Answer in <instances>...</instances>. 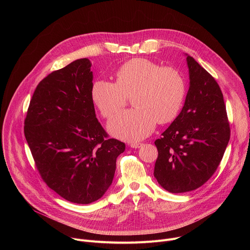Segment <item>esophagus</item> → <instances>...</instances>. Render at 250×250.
<instances>
[{"label":"esophagus","mask_w":250,"mask_h":250,"mask_svg":"<svg viewBox=\"0 0 250 250\" xmlns=\"http://www.w3.org/2000/svg\"><path fill=\"white\" fill-rule=\"evenodd\" d=\"M129 146L131 148H139L142 146V144L141 142H131V144H129Z\"/></svg>","instance_id":"1"}]
</instances>
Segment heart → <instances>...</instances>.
<instances>
[{
	"instance_id": "heart-1",
	"label": "heart",
	"mask_w": 250,
	"mask_h": 250,
	"mask_svg": "<svg viewBox=\"0 0 250 250\" xmlns=\"http://www.w3.org/2000/svg\"><path fill=\"white\" fill-rule=\"evenodd\" d=\"M187 94L183 74L173 67L135 58L116 72V83L98 79L91 86V98L103 117L110 119L131 98L135 109L118 114L108 125L109 132L125 141L149 135L159 124L173 122L180 114Z\"/></svg>"
}]
</instances>
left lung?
<instances>
[{"label":"left lung","mask_w":250,"mask_h":250,"mask_svg":"<svg viewBox=\"0 0 250 250\" xmlns=\"http://www.w3.org/2000/svg\"><path fill=\"white\" fill-rule=\"evenodd\" d=\"M186 55L189 90L181 113L155 140L154 177L170 193L193 191L217 170L230 129L224 96L213 77Z\"/></svg>","instance_id":"1"}]
</instances>
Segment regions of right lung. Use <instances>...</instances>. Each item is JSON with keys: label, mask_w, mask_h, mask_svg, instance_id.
I'll return each mask as SVG.
<instances>
[{"label": "right lung", "mask_w": 250, "mask_h": 250, "mask_svg": "<svg viewBox=\"0 0 250 250\" xmlns=\"http://www.w3.org/2000/svg\"><path fill=\"white\" fill-rule=\"evenodd\" d=\"M92 63L77 59L35 89L24 135L43 181L65 200L90 204L113 183L124 142L108 138L91 98Z\"/></svg>", "instance_id": "add662e5"}]
</instances>
